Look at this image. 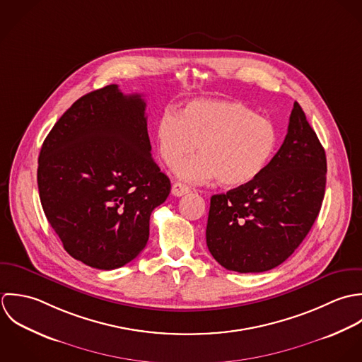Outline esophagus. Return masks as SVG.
Listing matches in <instances>:
<instances>
[{"label": "esophagus", "mask_w": 362, "mask_h": 362, "mask_svg": "<svg viewBox=\"0 0 362 362\" xmlns=\"http://www.w3.org/2000/svg\"><path fill=\"white\" fill-rule=\"evenodd\" d=\"M189 192H190V187H187L186 185H182V183H179V182L173 183V186H172V194L176 196V197L185 196V194H187Z\"/></svg>", "instance_id": "esophagus-1"}]
</instances>
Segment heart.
Returning a JSON list of instances; mask_svg holds the SVG:
<instances>
[{"mask_svg":"<svg viewBox=\"0 0 362 362\" xmlns=\"http://www.w3.org/2000/svg\"><path fill=\"white\" fill-rule=\"evenodd\" d=\"M277 141L274 126L239 102L193 100L179 116L163 112L155 124L156 149L168 166L199 144L202 154L175 168L192 183L218 177L225 187L246 186L266 169Z\"/></svg>","mask_w":362,"mask_h":362,"instance_id":"b5f03b06","label":"heart"}]
</instances>
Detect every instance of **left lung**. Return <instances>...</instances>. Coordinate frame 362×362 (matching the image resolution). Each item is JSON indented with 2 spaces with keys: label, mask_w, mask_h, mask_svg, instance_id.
I'll return each instance as SVG.
<instances>
[{
  "label": "left lung",
  "mask_w": 362,
  "mask_h": 362,
  "mask_svg": "<svg viewBox=\"0 0 362 362\" xmlns=\"http://www.w3.org/2000/svg\"><path fill=\"white\" fill-rule=\"evenodd\" d=\"M326 153L298 102L286 140L252 183L214 194L206 238L226 270L262 273L286 262L319 216Z\"/></svg>",
  "instance_id": "8db88e82"
}]
</instances>
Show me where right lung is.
<instances>
[{
	"label": "right lung",
	"instance_id": "add662e5",
	"mask_svg": "<svg viewBox=\"0 0 362 362\" xmlns=\"http://www.w3.org/2000/svg\"><path fill=\"white\" fill-rule=\"evenodd\" d=\"M145 100L112 83L74 102L42 145L37 186L43 211L66 252L113 270L134 260L149 217L170 193L151 156Z\"/></svg>",
	"mask_w": 362,
	"mask_h": 362
}]
</instances>
